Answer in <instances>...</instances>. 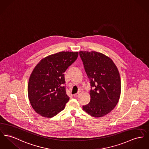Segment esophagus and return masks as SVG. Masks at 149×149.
<instances>
[{"label": "esophagus", "mask_w": 149, "mask_h": 149, "mask_svg": "<svg viewBox=\"0 0 149 149\" xmlns=\"http://www.w3.org/2000/svg\"><path fill=\"white\" fill-rule=\"evenodd\" d=\"M79 93H77V94H73V97H74V98H77L78 96H79Z\"/></svg>", "instance_id": "1"}]
</instances>
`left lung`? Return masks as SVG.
<instances>
[{"instance_id": "obj_1", "label": "left lung", "mask_w": 149, "mask_h": 149, "mask_svg": "<svg viewBox=\"0 0 149 149\" xmlns=\"http://www.w3.org/2000/svg\"><path fill=\"white\" fill-rule=\"evenodd\" d=\"M79 53L92 88L89 103L82 109L91 116H104L115 107L120 97L119 70L112 60L102 53L83 51Z\"/></svg>"}]
</instances>
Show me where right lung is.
<instances>
[{
    "instance_id": "1",
    "label": "right lung",
    "mask_w": 149,
    "mask_h": 149,
    "mask_svg": "<svg viewBox=\"0 0 149 149\" xmlns=\"http://www.w3.org/2000/svg\"><path fill=\"white\" fill-rule=\"evenodd\" d=\"M78 56V52H59L42 59L33 70L28 85V98L41 116L52 118L64 109L70 97L64 86V73Z\"/></svg>"
}]
</instances>
